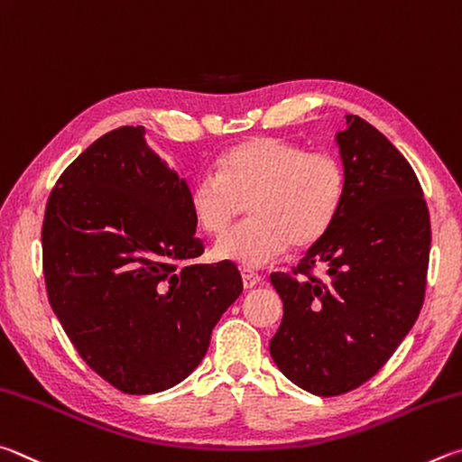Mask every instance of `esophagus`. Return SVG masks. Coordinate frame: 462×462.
Segmentation results:
<instances>
[{"instance_id": "1", "label": "esophagus", "mask_w": 462, "mask_h": 462, "mask_svg": "<svg viewBox=\"0 0 462 462\" xmlns=\"http://www.w3.org/2000/svg\"><path fill=\"white\" fill-rule=\"evenodd\" d=\"M241 280H244V288H245V290H252V288H255L257 284H262L263 278H262L257 272L244 268V270H241Z\"/></svg>"}]
</instances>
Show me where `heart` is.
I'll return each mask as SVG.
<instances>
[{
    "mask_svg": "<svg viewBox=\"0 0 462 462\" xmlns=\"http://www.w3.org/2000/svg\"><path fill=\"white\" fill-rule=\"evenodd\" d=\"M217 172L190 180L189 208L202 231L221 236L249 208L247 223L215 244L217 260L263 268L290 247L328 236L346 197V174L328 153H309L280 137H249L223 152Z\"/></svg>",
    "mask_w": 462,
    "mask_h": 462,
    "instance_id": "obj_1",
    "label": "heart"
}]
</instances>
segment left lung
<instances>
[{"mask_svg":"<svg viewBox=\"0 0 462 462\" xmlns=\"http://www.w3.org/2000/svg\"><path fill=\"white\" fill-rule=\"evenodd\" d=\"M335 140L346 174L341 215L296 276H270L284 302L272 359L314 395L351 392L385 365L422 309L430 255V217L408 160L357 116ZM319 264L325 281L310 273Z\"/></svg>","mask_w":462,"mask_h":462,"instance_id":"obj_1","label":"left lung"}]
</instances>
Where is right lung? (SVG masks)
I'll use <instances>...</instances> for the list:
<instances>
[{
	"label": "right lung",
	"instance_id": "1",
	"mask_svg": "<svg viewBox=\"0 0 462 462\" xmlns=\"http://www.w3.org/2000/svg\"><path fill=\"white\" fill-rule=\"evenodd\" d=\"M189 184L142 125L101 135L48 197V300L80 357L124 393H158L200 365L223 312L244 292L233 262L194 263Z\"/></svg>",
	"mask_w": 462,
	"mask_h": 462
}]
</instances>
